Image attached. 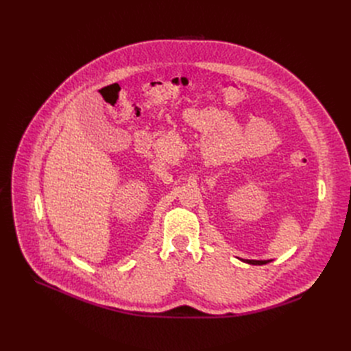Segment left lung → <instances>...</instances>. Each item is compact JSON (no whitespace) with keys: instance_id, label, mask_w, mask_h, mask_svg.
I'll return each mask as SVG.
<instances>
[{"instance_id":"8db88e82","label":"left lung","mask_w":351,"mask_h":351,"mask_svg":"<svg viewBox=\"0 0 351 351\" xmlns=\"http://www.w3.org/2000/svg\"><path fill=\"white\" fill-rule=\"evenodd\" d=\"M245 263H249V265H256V266H262V265H266V263H269L270 261H243Z\"/></svg>"}]
</instances>
